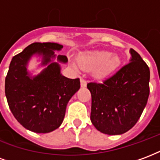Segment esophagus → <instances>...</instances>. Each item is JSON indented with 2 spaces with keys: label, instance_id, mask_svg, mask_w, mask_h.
<instances>
[{
  "label": "esophagus",
  "instance_id": "34e87169",
  "mask_svg": "<svg viewBox=\"0 0 160 160\" xmlns=\"http://www.w3.org/2000/svg\"><path fill=\"white\" fill-rule=\"evenodd\" d=\"M80 87H82V88L87 87V81H86L85 80H83V79H81V80H80Z\"/></svg>",
  "mask_w": 160,
  "mask_h": 160
}]
</instances>
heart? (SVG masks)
Here are the masks:
<instances>
[{
    "instance_id": "b5f03b06",
    "label": "heart",
    "mask_w": 160,
    "mask_h": 160,
    "mask_svg": "<svg viewBox=\"0 0 160 160\" xmlns=\"http://www.w3.org/2000/svg\"><path fill=\"white\" fill-rule=\"evenodd\" d=\"M78 65L81 69L93 70L95 79L104 80L111 76L120 67L122 60L117 54L106 50H92L80 53L77 57Z\"/></svg>"
}]
</instances>
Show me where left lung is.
Listing matches in <instances>:
<instances>
[{"label":"left lung","instance_id":"left-lung-1","mask_svg":"<svg viewBox=\"0 0 160 160\" xmlns=\"http://www.w3.org/2000/svg\"><path fill=\"white\" fill-rule=\"evenodd\" d=\"M129 63L102 84L88 83L92 95L91 121L101 133L118 135L134 127L149 96L150 70L135 50Z\"/></svg>","mask_w":160,"mask_h":160}]
</instances>
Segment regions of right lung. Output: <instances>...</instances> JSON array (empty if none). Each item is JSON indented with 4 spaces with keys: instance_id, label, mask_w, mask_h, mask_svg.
Returning <instances> with one entry per match:
<instances>
[{
    "instance_id": "1",
    "label": "right lung",
    "mask_w": 160,
    "mask_h": 160,
    "mask_svg": "<svg viewBox=\"0 0 160 160\" xmlns=\"http://www.w3.org/2000/svg\"><path fill=\"white\" fill-rule=\"evenodd\" d=\"M62 45L56 42H34L12 57L5 80L9 108L19 123L35 133H49L62 123L67 105L79 91L80 79H68L61 73L65 56H56ZM33 56L41 72L28 68Z\"/></svg>"
}]
</instances>
